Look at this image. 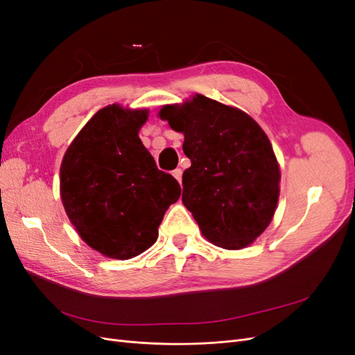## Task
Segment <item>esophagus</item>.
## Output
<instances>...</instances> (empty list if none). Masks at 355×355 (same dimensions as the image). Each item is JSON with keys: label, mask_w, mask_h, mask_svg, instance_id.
<instances>
[{"label": "esophagus", "mask_w": 355, "mask_h": 355, "mask_svg": "<svg viewBox=\"0 0 355 355\" xmlns=\"http://www.w3.org/2000/svg\"><path fill=\"white\" fill-rule=\"evenodd\" d=\"M171 175H173V176L178 179V182L182 180V170H180V168H176V170L171 171Z\"/></svg>", "instance_id": "34e87169"}]
</instances>
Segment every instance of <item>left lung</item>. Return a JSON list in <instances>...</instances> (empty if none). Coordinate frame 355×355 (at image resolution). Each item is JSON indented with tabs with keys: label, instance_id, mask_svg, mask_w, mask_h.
<instances>
[{
	"label": "left lung",
	"instance_id": "left-lung-1",
	"mask_svg": "<svg viewBox=\"0 0 355 355\" xmlns=\"http://www.w3.org/2000/svg\"><path fill=\"white\" fill-rule=\"evenodd\" d=\"M161 120L184 133L182 201L210 243L228 250L252 244L270 225L280 168L270 139L252 116L197 94L163 106Z\"/></svg>",
	"mask_w": 355,
	"mask_h": 355
}]
</instances>
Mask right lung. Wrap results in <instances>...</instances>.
<instances>
[{
  "mask_svg": "<svg viewBox=\"0 0 355 355\" xmlns=\"http://www.w3.org/2000/svg\"><path fill=\"white\" fill-rule=\"evenodd\" d=\"M148 111L110 105L73 139L60 167L63 207L92 249L130 259L149 249L179 182L158 170L137 132Z\"/></svg>",
  "mask_w": 355,
  "mask_h": 355,
  "instance_id": "right-lung-1",
  "label": "right lung"
}]
</instances>
